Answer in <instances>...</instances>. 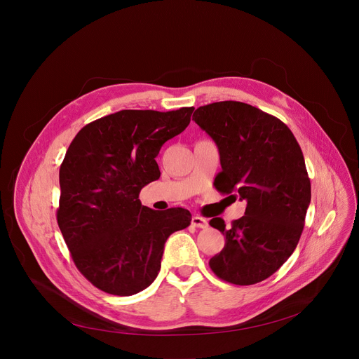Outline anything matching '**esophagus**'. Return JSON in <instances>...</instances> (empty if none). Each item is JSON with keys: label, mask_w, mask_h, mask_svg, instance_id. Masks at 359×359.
I'll return each instance as SVG.
<instances>
[{"label": "esophagus", "mask_w": 359, "mask_h": 359, "mask_svg": "<svg viewBox=\"0 0 359 359\" xmlns=\"http://www.w3.org/2000/svg\"><path fill=\"white\" fill-rule=\"evenodd\" d=\"M192 225L196 226V228H201V229L208 228V219H205L202 217H198V215H196V217L192 218Z\"/></svg>", "instance_id": "obj_1"}]
</instances>
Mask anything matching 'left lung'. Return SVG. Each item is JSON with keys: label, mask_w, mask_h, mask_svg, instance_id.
Returning <instances> with one entry per match:
<instances>
[{"label": "left lung", "mask_w": 359, "mask_h": 359, "mask_svg": "<svg viewBox=\"0 0 359 359\" xmlns=\"http://www.w3.org/2000/svg\"><path fill=\"white\" fill-rule=\"evenodd\" d=\"M195 123L217 142L222 172L215 187L247 202L245 215L226 228L224 250L209 267L219 278L250 285L274 274L293 254L310 203L304 157L290 128L252 105L222 101L199 107Z\"/></svg>", "instance_id": "1"}]
</instances>
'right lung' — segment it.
<instances>
[{
    "label": "right lung",
    "mask_w": 359,
    "mask_h": 359,
    "mask_svg": "<svg viewBox=\"0 0 359 359\" xmlns=\"http://www.w3.org/2000/svg\"><path fill=\"white\" fill-rule=\"evenodd\" d=\"M194 109H123L70 142L59 170L57 224L75 266L100 290L131 296L149 287L167 238L190 225L189 210H153L138 195L160 177L156 157Z\"/></svg>",
    "instance_id": "right-lung-1"
}]
</instances>
